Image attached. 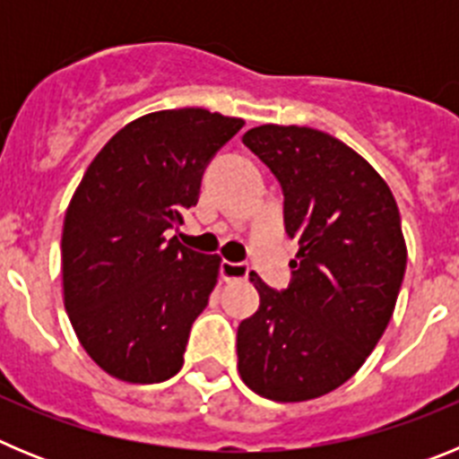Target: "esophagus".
<instances>
[{"label":"esophagus","instance_id":"34e87169","mask_svg":"<svg viewBox=\"0 0 459 459\" xmlns=\"http://www.w3.org/2000/svg\"><path fill=\"white\" fill-rule=\"evenodd\" d=\"M221 273L225 280H246L250 275V266L243 262H222Z\"/></svg>","mask_w":459,"mask_h":459}]
</instances>
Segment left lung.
Returning a JSON list of instances; mask_svg holds the SVG:
<instances>
[{"mask_svg": "<svg viewBox=\"0 0 459 459\" xmlns=\"http://www.w3.org/2000/svg\"><path fill=\"white\" fill-rule=\"evenodd\" d=\"M243 144L282 186L299 253L287 290L250 273L259 307L238 324V375L257 395L303 403L354 377L386 331L407 266L400 211L377 169L328 133L264 124Z\"/></svg>", "mask_w": 459, "mask_h": 459, "instance_id": "obj_1", "label": "left lung"}]
</instances>
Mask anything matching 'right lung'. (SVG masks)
<instances>
[{"mask_svg": "<svg viewBox=\"0 0 459 459\" xmlns=\"http://www.w3.org/2000/svg\"><path fill=\"white\" fill-rule=\"evenodd\" d=\"M241 126L202 108L144 115L112 135L73 193L62 234L64 306L108 375L158 384L184 366L221 257L165 232L197 204L204 168Z\"/></svg>", "mask_w": 459, "mask_h": 459, "instance_id": "add662e5", "label": "right lung"}]
</instances>
